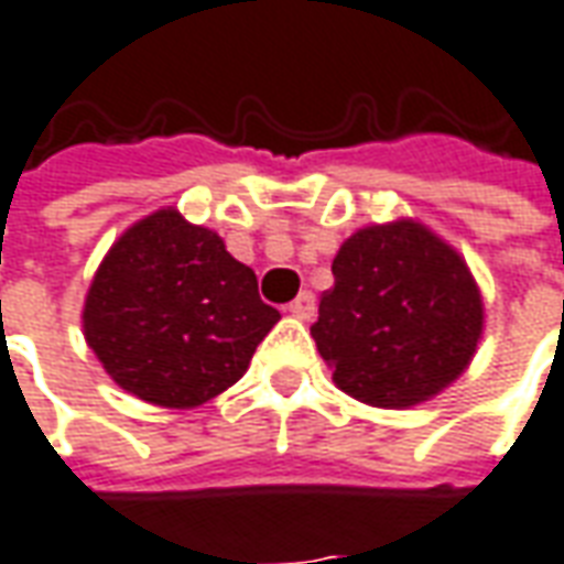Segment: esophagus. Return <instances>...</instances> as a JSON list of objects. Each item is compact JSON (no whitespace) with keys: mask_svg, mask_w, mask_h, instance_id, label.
<instances>
[{"mask_svg":"<svg viewBox=\"0 0 564 564\" xmlns=\"http://www.w3.org/2000/svg\"><path fill=\"white\" fill-rule=\"evenodd\" d=\"M289 313L297 316V319H313L316 316V294L313 291H301L289 304Z\"/></svg>","mask_w":564,"mask_h":564,"instance_id":"34e87169","label":"esophagus"}]
</instances>
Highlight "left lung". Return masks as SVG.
<instances>
[{
  "label": "left lung",
  "mask_w": 564,
  "mask_h": 564,
  "mask_svg": "<svg viewBox=\"0 0 564 564\" xmlns=\"http://www.w3.org/2000/svg\"><path fill=\"white\" fill-rule=\"evenodd\" d=\"M310 328L334 383L375 408L445 390L482 334V294L460 254L421 224L365 227L340 245Z\"/></svg>",
  "instance_id": "left-lung-1"
}]
</instances>
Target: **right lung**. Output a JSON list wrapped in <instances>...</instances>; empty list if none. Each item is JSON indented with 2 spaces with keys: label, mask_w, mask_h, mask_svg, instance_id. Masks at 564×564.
Here are the masks:
<instances>
[{
  "label": "right lung",
  "mask_w": 564,
  "mask_h": 564,
  "mask_svg": "<svg viewBox=\"0 0 564 564\" xmlns=\"http://www.w3.org/2000/svg\"><path fill=\"white\" fill-rule=\"evenodd\" d=\"M85 340L122 390L193 408L242 378L279 322L258 275L174 208L143 217L112 245L85 297Z\"/></svg>",
  "instance_id": "right-lung-1"
}]
</instances>
